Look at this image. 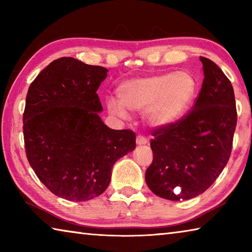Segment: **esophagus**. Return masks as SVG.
Returning <instances> with one entry per match:
<instances>
[{
    "label": "esophagus",
    "instance_id": "obj_1",
    "mask_svg": "<svg viewBox=\"0 0 252 252\" xmlns=\"http://www.w3.org/2000/svg\"><path fill=\"white\" fill-rule=\"evenodd\" d=\"M147 143H148L147 138H144L142 135L136 136V144H138V146H143V144H147Z\"/></svg>",
    "mask_w": 252,
    "mask_h": 252
}]
</instances>
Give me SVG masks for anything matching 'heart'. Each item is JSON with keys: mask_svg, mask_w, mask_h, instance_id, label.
<instances>
[{"mask_svg": "<svg viewBox=\"0 0 252 252\" xmlns=\"http://www.w3.org/2000/svg\"><path fill=\"white\" fill-rule=\"evenodd\" d=\"M195 81L187 72L132 79L118 89L119 101L110 97L106 106L113 116L129 119V111L142 112L148 126L167 127L180 120L193 99Z\"/></svg>", "mask_w": 252, "mask_h": 252, "instance_id": "obj_1", "label": "heart"}]
</instances>
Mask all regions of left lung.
Returning a JSON list of instances; mask_svg holds the SVG:
<instances>
[{"instance_id":"8db88e82","label":"left lung","mask_w":252,"mask_h":252,"mask_svg":"<svg viewBox=\"0 0 252 252\" xmlns=\"http://www.w3.org/2000/svg\"><path fill=\"white\" fill-rule=\"evenodd\" d=\"M201 91L180 121L153 132V161L146 182L159 197L179 201L203 193L222 172L230 158L237 126L233 88L222 70L200 57Z\"/></svg>"}]
</instances>
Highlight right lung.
I'll use <instances>...</instances> for the list:
<instances>
[{
	"label": "right lung",
	"instance_id": "right-lung-1",
	"mask_svg": "<svg viewBox=\"0 0 252 252\" xmlns=\"http://www.w3.org/2000/svg\"><path fill=\"white\" fill-rule=\"evenodd\" d=\"M108 69L54 60L30 85L23 114L29 163L51 192L88 201L108 188L113 164L135 149L131 130H113L99 113Z\"/></svg>",
	"mask_w": 252,
	"mask_h": 252
}]
</instances>
